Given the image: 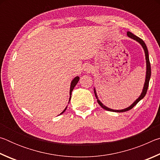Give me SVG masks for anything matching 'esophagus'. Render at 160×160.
Returning <instances> with one entry per match:
<instances>
[{"label": "esophagus", "mask_w": 160, "mask_h": 160, "mask_svg": "<svg viewBox=\"0 0 160 160\" xmlns=\"http://www.w3.org/2000/svg\"><path fill=\"white\" fill-rule=\"evenodd\" d=\"M92 69V66L90 64H86L85 65V66H84V71H85L86 72H90Z\"/></svg>", "instance_id": "obj_1"}]
</instances>
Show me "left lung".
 Here are the masks:
<instances>
[{
    "label": "left lung",
    "instance_id": "left-lung-1",
    "mask_svg": "<svg viewBox=\"0 0 160 160\" xmlns=\"http://www.w3.org/2000/svg\"><path fill=\"white\" fill-rule=\"evenodd\" d=\"M127 36H128L130 38H131V39H132L135 40V41H136V42H138L139 44L142 46L143 50H144V51H145V60H146V75H145V84H144V86H143V89H142V93L140 94V95L139 96L138 98L136 100H135V101L133 103H132V104L131 105V106L126 108V109H121V110H115V109H110V108L107 107L105 106V105L103 104L101 102V101H100V100L98 99V97H97V92H96L95 88H94V94H95V97H96V98H97V102H98V104L103 108V109H105V110L109 111V112H118V113L124 112H127V111L131 109L132 108H133L135 106V105H136L140 101V100L144 98V97L145 96L146 93H147L148 85H149V82H150V76H151V67H150V60H149L148 50L147 47H146L145 43L143 42L142 40L140 39V38L138 37L137 36H135V34L131 33V32H127Z\"/></svg>",
    "mask_w": 160,
    "mask_h": 160
}]
</instances>
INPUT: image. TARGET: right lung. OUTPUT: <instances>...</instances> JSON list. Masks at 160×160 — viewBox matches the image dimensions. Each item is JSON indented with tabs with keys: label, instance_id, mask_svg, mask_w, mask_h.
<instances>
[{
	"label": "right lung",
	"instance_id": "obj_1",
	"mask_svg": "<svg viewBox=\"0 0 160 160\" xmlns=\"http://www.w3.org/2000/svg\"><path fill=\"white\" fill-rule=\"evenodd\" d=\"M79 80H80V77L76 76L75 78H74V79L71 81V83H70V98H69V102H68V103H69L70 101V99H71L72 91L73 90L74 88L75 87V85H77V83L78 82V81H79ZM66 109H67V107H66V108H65V109L63 111V112H62L61 113V114H62V113H63V112H65V111L66 110Z\"/></svg>",
	"mask_w": 160,
	"mask_h": 160
}]
</instances>
